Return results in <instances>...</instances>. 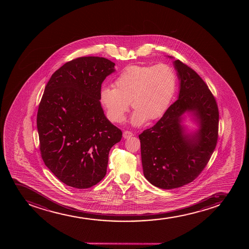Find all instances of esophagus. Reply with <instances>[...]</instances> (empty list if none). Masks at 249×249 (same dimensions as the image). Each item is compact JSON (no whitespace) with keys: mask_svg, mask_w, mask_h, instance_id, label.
I'll use <instances>...</instances> for the list:
<instances>
[{"mask_svg":"<svg viewBox=\"0 0 249 249\" xmlns=\"http://www.w3.org/2000/svg\"><path fill=\"white\" fill-rule=\"evenodd\" d=\"M133 135H134V134L132 132L128 131V130H126L123 133L124 139H129V138L132 137Z\"/></svg>","mask_w":249,"mask_h":249,"instance_id":"obj_1","label":"esophagus"}]
</instances>
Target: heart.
<instances>
[{"mask_svg": "<svg viewBox=\"0 0 249 249\" xmlns=\"http://www.w3.org/2000/svg\"><path fill=\"white\" fill-rule=\"evenodd\" d=\"M177 89V75L171 66H130L124 69L114 81V88L105 86L100 93V102L108 117L121 123L131 102L136 110L132 123L140 125L147 119L155 120L169 108Z\"/></svg>", "mask_w": 249, "mask_h": 249, "instance_id": "heart-1", "label": "heart"}]
</instances>
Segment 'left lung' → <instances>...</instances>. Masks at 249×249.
<instances>
[{
    "label": "left lung",
    "instance_id": "8db88e82",
    "mask_svg": "<svg viewBox=\"0 0 249 249\" xmlns=\"http://www.w3.org/2000/svg\"><path fill=\"white\" fill-rule=\"evenodd\" d=\"M180 90L155 125L139 138L146 179L160 189H172L191 183L200 175L214 151L218 137L217 102L203 79L179 60L174 62ZM191 111L200 124L194 136L180 125L181 115Z\"/></svg>",
    "mask_w": 249,
    "mask_h": 249
}]
</instances>
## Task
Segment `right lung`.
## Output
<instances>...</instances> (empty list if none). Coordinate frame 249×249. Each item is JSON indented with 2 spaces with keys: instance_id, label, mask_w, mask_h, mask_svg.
Instances as JSON below:
<instances>
[{
  "instance_id": "obj_1",
  "label": "right lung",
  "mask_w": 249,
  "mask_h": 249,
  "mask_svg": "<svg viewBox=\"0 0 249 249\" xmlns=\"http://www.w3.org/2000/svg\"><path fill=\"white\" fill-rule=\"evenodd\" d=\"M114 65L104 57L76 58L58 69L45 88L36 119L40 155L70 187L88 189L102 180L109 150L122 138L100 101L101 85Z\"/></svg>"
}]
</instances>
